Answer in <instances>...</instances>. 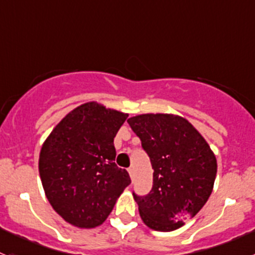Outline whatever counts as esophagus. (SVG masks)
Masks as SVG:
<instances>
[{"instance_id": "obj_1", "label": "esophagus", "mask_w": 255, "mask_h": 255, "mask_svg": "<svg viewBox=\"0 0 255 255\" xmlns=\"http://www.w3.org/2000/svg\"><path fill=\"white\" fill-rule=\"evenodd\" d=\"M128 173H129L130 179L133 180V177H134V170H133V168H129V169H128Z\"/></svg>"}]
</instances>
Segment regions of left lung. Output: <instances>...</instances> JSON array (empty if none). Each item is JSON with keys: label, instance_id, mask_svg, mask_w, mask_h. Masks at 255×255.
I'll return each instance as SVG.
<instances>
[{"label": "left lung", "instance_id": "8db88e82", "mask_svg": "<svg viewBox=\"0 0 255 255\" xmlns=\"http://www.w3.org/2000/svg\"><path fill=\"white\" fill-rule=\"evenodd\" d=\"M127 122L142 140L154 170L150 192L133 194L140 217L154 231H175L207 202L217 173L215 154L180 116L145 113Z\"/></svg>", "mask_w": 255, "mask_h": 255}]
</instances>
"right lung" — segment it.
Returning a JSON list of instances; mask_svg holds the SVG:
<instances>
[{
  "label": "right lung",
  "mask_w": 255,
  "mask_h": 255,
  "mask_svg": "<svg viewBox=\"0 0 255 255\" xmlns=\"http://www.w3.org/2000/svg\"><path fill=\"white\" fill-rule=\"evenodd\" d=\"M128 115L87 102L69 112L43 143L39 175L51 207L68 223L95 228L130 184L116 165L113 139Z\"/></svg>",
  "instance_id": "obj_1"
}]
</instances>
